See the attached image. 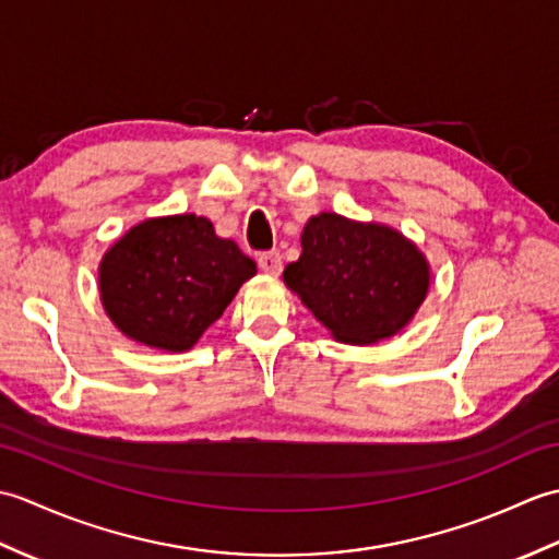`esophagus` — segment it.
Here are the masks:
<instances>
[{
	"instance_id": "obj_1",
	"label": "esophagus",
	"mask_w": 559,
	"mask_h": 559,
	"mask_svg": "<svg viewBox=\"0 0 559 559\" xmlns=\"http://www.w3.org/2000/svg\"><path fill=\"white\" fill-rule=\"evenodd\" d=\"M257 264L261 271L269 273V276H278V273L283 271V261H281L278 252H261Z\"/></svg>"
}]
</instances>
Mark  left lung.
I'll list each match as a JSON object with an SVG mask.
<instances>
[{"label":"left lung","mask_w":559,"mask_h":559,"mask_svg":"<svg viewBox=\"0 0 559 559\" xmlns=\"http://www.w3.org/2000/svg\"><path fill=\"white\" fill-rule=\"evenodd\" d=\"M286 286L343 343H374L411 322L430 286L418 247L377 223L319 213L302 230V254Z\"/></svg>","instance_id":"8db88e82"}]
</instances>
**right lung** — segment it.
<instances>
[{"instance_id":"1","label":"right lung","mask_w":559,"mask_h":559,"mask_svg":"<svg viewBox=\"0 0 559 559\" xmlns=\"http://www.w3.org/2000/svg\"><path fill=\"white\" fill-rule=\"evenodd\" d=\"M257 273L211 221L182 216L134 225L103 257L100 298L115 326L139 343L189 350Z\"/></svg>"}]
</instances>
